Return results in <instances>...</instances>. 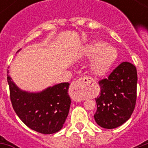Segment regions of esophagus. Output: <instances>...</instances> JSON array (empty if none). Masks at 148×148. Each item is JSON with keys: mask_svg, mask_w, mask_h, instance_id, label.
<instances>
[{"mask_svg": "<svg viewBox=\"0 0 148 148\" xmlns=\"http://www.w3.org/2000/svg\"><path fill=\"white\" fill-rule=\"evenodd\" d=\"M94 82L90 77H83L78 80L74 81L71 85L70 95L71 98L75 101H82L83 100V91L89 85Z\"/></svg>", "mask_w": 148, "mask_h": 148, "instance_id": "esophagus-1", "label": "esophagus"}]
</instances>
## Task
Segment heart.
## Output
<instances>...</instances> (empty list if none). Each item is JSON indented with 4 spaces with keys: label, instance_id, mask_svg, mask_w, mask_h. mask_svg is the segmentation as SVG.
Wrapping results in <instances>:
<instances>
[{
    "label": "heart",
    "instance_id": "1",
    "mask_svg": "<svg viewBox=\"0 0 148 148\" xmlns=\"http://www.w3.org/2000/svg\"><path fill=\"white\" fill-rule=\"evenodd\" d=\"M86 55L93 58L91 71L96 75L108 71L117 58V51L112 46H106L105 42L97 41L90 43L86 49Z\"/></svg>",
    "mask_w": 148,
    "mask_h": 148
}]
</instances>
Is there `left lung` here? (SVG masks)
<instances>
[{
    "label": "left lung",
    "mask_w": 148,
    "mask_h": 148,
    "mask_svg": "<svg viewBox=\"0 0 148 148\" xmlns=\"http://www.w3.org/2000/svg\"><path fill=\"white\" fill-rule=\"evenodd\" d=\"M99 96L95 98L94 119L101 127L112 129L131 117L136 102L137 71L133 64L123 62L107 78L99 81Z\"/></svg>",
    "instance_id": "8db88e82"
}]
</instances>
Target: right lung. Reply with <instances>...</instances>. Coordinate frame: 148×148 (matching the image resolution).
<instances>
[{"instance_id": "add662e5", "label": "right lung", "mask_w": 148, "mask_h": 148, "mask_svg": "<svg viewBox=\"0 0 148 148\" xmlns=\"http://www.w3.org/2000/svg\"><path fill=\"white\" fill-rule=\"evenodd\" d=\"M8 71L7 80L10 99L21 121L39 133L53 134L61 130L71 106V97L68 95L70 83L62 82L39 93H29L16 86Z\"/></svg>"}]
</instances>
